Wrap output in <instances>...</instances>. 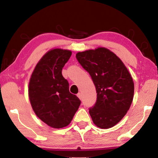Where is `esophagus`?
Masks as SVG:
<instances>
[{
	"label": "esophagus",
	"instance_id": "esophagus-1",
	"mask_svg": "<svg viewBox=\"0 0 158 158\" xmlns=\"http://www.w3.org/2000/svg\"><path fill=\"white\" fill-rule=\"evenodd\" d=\"M77 97H78L80 100H82V95H81V93H79L78 94H77Z\"/></svg>",
	"mask_w": 158,
	"mask_h": 158
}]
</instances>
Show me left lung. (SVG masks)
Segmentation results:
<instances>
[{
  "mask_svg": "<svg viewBox=\"0 0 158 158\" xmlns=\"http://www.w3.org/2000/svg\"><path fill=\"white\" fill-rule=\"evenodd\" d=\"M76 58L91 77L97 100L89 114L96 126L114 127L129 110L134 96V82L121 60L110 50L100 47L79 52Z\"/></svg>",
  "mask_w": 158,
  "mask_h": 158,
  "instance_id": "left-lung-1",
  "label": "left lung"
}]
</instances>
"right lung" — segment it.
Segmentation results:
<instances>
[{"mask_svg":"<svg viewBox=\"0 0 158 158\" xmlns=\"http://www.w3.org/2000/svg\"><path fill=\"white\" fill-rule=\"evenodd\" d=\"M72 55L69 50L54 49L45 53L35 68L29 82L28 96L33 111L53 128L68 125L81 101L69 90L62 69Z\"/></svg>","mask_w":158,"mask_h":158,"instance_id":"right-lung-1","label":"right lung"}]
</instances>
